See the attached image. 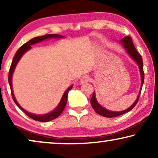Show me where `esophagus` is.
Listing matches in <instances>:
<instances>
[{"label":"esophagus","mask_w":158,"mask_h":158,"mask_svg":"<svg viewBox=\"0 0 158 158\" xmlns=\"http://www.w3.org/2000/svg\"><path fill=\"white\" fill-rule=\"evenodd\" d=\"M88 81H89V77L87 76V75H85V76H83L81 77V81H80V83L81 84H83V83H87Z\"/></svg>","instance_id":"obj_1"}]
</instances>
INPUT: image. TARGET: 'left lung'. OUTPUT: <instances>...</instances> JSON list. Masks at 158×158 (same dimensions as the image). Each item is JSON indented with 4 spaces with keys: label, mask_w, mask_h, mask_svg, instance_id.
<instances>
[{
    "label": "left lung",
    "mask_w": 158,
    "mask_h": 158,
    "mask_svg": "<svg viewBox=\"0 0 158 158\" xmlns=\"http://www.w3.org/2000/svg\"><path fill=\"white\" fill-rule=\"evenodd\" d=\"M121 43H122V44L124 46L125 50L127 51V52L129 54V55L130 56V57L132 58L136 62H137V65L139 67L140 76H141V79H142L141 87H140L139 94L138 95L137 98L135 101V103H134L130 107L128 108V109L122 111H109V110L106 109L105 108H103L102 106L99 104L98 101H97L96 98V94H95V91H94V94H93L92 98L90 99V104H91L93 109L95 110V111H96L97 114H98L99 115H101L104 116V117H107V118L116 117V116H121L122 115V114L127 113V112L131 111V110L135 106L136 104H137L138 101H139L140 93H141L142 88L144 83V70H143V62H142V56L139 55V53L138 52L137 49H136L135 45H134L132 42V40H131L130 36H125V37L122 39V40H121Z\"/></svg>",
    "instance_id": "left-lung-1"
}]
</instances>
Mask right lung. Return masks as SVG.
<instances>
[{"instance_id":"obj_1","label":"right lung","mask_w":158,"mask_h":158,"mask_svg":"<svg viewBox=\"0 0 158 158\" xmlns=\"http://www.w3.org/2000/svg\"><path fill=\"white\" fill-rule=\"evenodd\" d=\"M52 38H55V39L63 38V36L59 35V34H46V35H44V36H37V37L31 39V40L29 41V42H27V43H25L24 44H23L22 46H21L20 48L18 49V50H17L16 55H15L14 59H13L11 65H10V68L9 70V73H8V83H9L10 90H11V95H12L13 100H14L15 103H16V104L18 106V107L19 108V109H20L21 110H22V111L24 112V113L27 114L29 117L31 118L32 119H34V120L38 121V122H49V121L55 119V118H57L58 116H59L60 114H62V112L63 111L64 108H65L67 101H68V92L70 91L71 89H72L73 85L70 86V87H69L68 89L64 91L63 96H62L61 100H60V102L59 103V104L57 105V106L52 111L49 112V113L46 114H34L29 113V112L26 111L25 109H23V108L19 104V103L17 102L16 99L14 96V92H13L12 76H13V73H14V72L15 68H16V67L17 63H18L19 61L21 58V57L23 55V54H24L25 52H27L28 50H29V49L31 48V45L36 44V43H38V42H42V41L48 40V39H52Z\"/></svg>"}]
</instances>
